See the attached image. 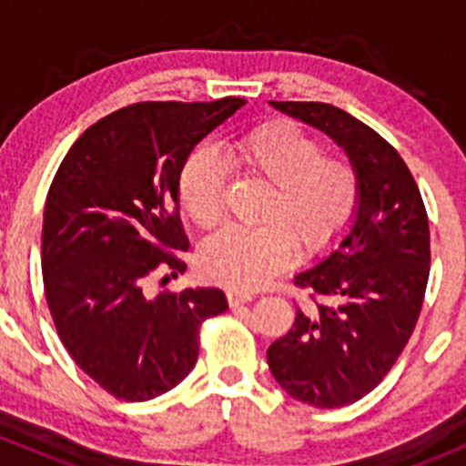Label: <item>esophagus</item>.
<instances>
[{"label": "esophagus", "instance_id": "1", "mask_svg": "<svg viewBox=\"0 0 466 466\" xmlns=\"http://www.w3.org/2000/svg\"><path fill=\"white\" fill-rule=\"evenodd\" d=\"M228 302L229 307H241V304L252 302V293L248 290H238V289H228Z\"/></svg>", "mask_w": 466, "mask_h": 466}]
</instances>
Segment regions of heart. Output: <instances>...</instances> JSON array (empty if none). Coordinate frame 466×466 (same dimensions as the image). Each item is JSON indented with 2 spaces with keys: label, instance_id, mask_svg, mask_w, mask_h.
Masks as SVG:
<instances>
[{
  "label": "heart",
  "instance_id": "b5f03b06",
  "mask_svg": "<svg viewBox=\"0 0 466 466\" xmlns=\"http://www.w3.org/2000/svg\"><path fill=\"white\" fill-rule=\"evenodd\" d=\"M324 146L299 126L270 121L228 146V162L241 177L268 187L257 229H220L200 250L207 279L252 290L284 270L293 252L302 259L329 255L350 232L360 205L354 164L322 155ZM228 176L209 150L187 157L177 176V200L198 228L223 218Z\"/></svg>",
  "mask_w": 466,
  "mask_h": 466
}]
</instances>
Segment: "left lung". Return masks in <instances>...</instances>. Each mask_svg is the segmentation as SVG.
I'll use <instances>...</instances> for the list:
<instances>
[{"instance_id":"obj_1","label":"left lung","mask_w":466,"mask_h":466,"mask_svg":"<svg viewBox=\"0 0 466 466\" xmlns=\"http://www.w3.org/2000/svg\"><path fill=\"white\" fill-rule=\"evenodd\" d=\"M342 146L360 177V205L340 248L295 275L311 302L268 347L277 383L298 401L340 408L392 370L424 304L429 216L410 168L383 137L329 103L270 101Z\"/></svg>"}]
</instances>
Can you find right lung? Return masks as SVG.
<instances>
[{
  "label": "right lung",
  "instance_id": "1",
  "mask_svg": "<svg viewBox=\"0 0 466 466\" xmlns=\"http://www.w3.org/2000/svg\"><path fill=\"white\" fill-rule=\"evenodd\" d=\"M243 106L237 96L126 106L89 126L51 182L46 304L65 350L112 397L148 401L176 388L198 360L200 324L228 309L218 289L150 299L144 284L155 270L185 272L177 176L194 146Z\"/></svg>",
  "mask_w": 466,
  "mask_h": 466
}]
</instances>
